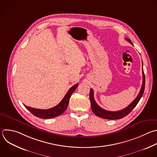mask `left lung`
<instances>
[{
	"mask_svg": "<svg viewBox=\"0 0 157 157\" xmlns=\"http://www.w3.org/2000/svg\"><path fill=\"white\" fill-rule=\"evenodd\" d=\"M126 40H128L131 44L133 45L132 42L131 40L128 39L126 38ZM142 68H143V63H142ZM142 77H143V82H142V85L140 89V90L137 96V97L132 101V102L126 108L120 110L117 112H111V111H108L103 109L100 107H99L97 103H96L94 98V91L92 89H90V105H91V109L94 113L100 118H104V119H107V120H118V119H121L124 118V117L127 116L134 109V107L137 105V104L139 101L140 99L142 97V95L144 92L145 89V75L144 73V70L142 69Z\"/></svg>",
	"mask_w": 157,
	"mask_h": 157,
	"instance_id": "1",
	"label": "left lung"
}]
</instances>
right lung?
<instances>
[{"instance_id": "right-lung-1", "label": "right lung", "mask_w": 157, "mask_h": 157, "mask_svg": "<svg viewBox=\"0 0 157 157\" xmlns=\"http://www.w3.org/2000/svg\"><path fill=\"white\" fill-rule=\"evenodd\" d=\"M78 86V84H76L73 86H72L67 92L66 95H65L64 98L58 104L56 107L51 108L47 110H42V109H37L28 107L25 105L24 106L34 116L42 118V119H49V118H54L57 117L62 113L67 110V107L69 103L70 98L72 95V94L75 92L77 87Z\"/></svg>"}]
</instances>
